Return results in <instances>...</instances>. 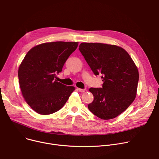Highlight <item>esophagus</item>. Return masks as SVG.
<instances>
[{
	"mask_svg": "<svg viewBox=\"0 0 159 159\" xmlns=\"http://www.w3.org/2000/svg\"><path fill=\"white\" fill-rule=\"evenodd\" d=\"M77 90L79 91H80V92H81V93H84V92H85V89H80V88H77Z\"/></svg>",
	"mask_w": 159,
	"mask_h": 159,
	"instance_id": "obj_1",
	"label": "esophagus"
}]
</instances>
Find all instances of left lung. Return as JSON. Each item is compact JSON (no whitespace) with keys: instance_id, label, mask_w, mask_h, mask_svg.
Listing matches in <instances>:
<instances>
[{"instance_id":"1","label":"left lung","mask_w":159,"mask_h":159,"mask_svg":"<svg viewBox=\"0 0 159 159\" xmlns=\"http://www.w3.org/2000/svg\"><path fill=\"white\" fill-rule=\"evenodd\" d=\"M79 50L95 75L102 74V88H91L94 100L89 110L102 120L117 117L135 98L139 71L128 52L116 45L82 43Z\"/></svg>"}]
</instances>
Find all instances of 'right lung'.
Wrapping results in <instances>:
<instances>
[{
    "label": "right lung",
    "instance_id": "add662e5",
    "mask_svg": "<svg viewBox=\"0 0 159 159\" xmlns=\"http://www.w3.org/2000/svg\"><path fill=\"white\" fill-rule=\"evenodd\" d=\"M78 47V42L56 41L32 48L19 66L18 75L23 97L37 113L50 114L60 110L75 87L57 81L56 74Z\"/></svg>",
    "mask_w": 159,
    "mask_h": 159
}]
</instances>
